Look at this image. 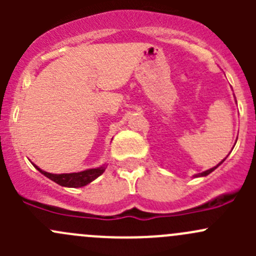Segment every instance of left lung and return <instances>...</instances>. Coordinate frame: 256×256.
Listing matches in <instances>:
<instances>
[{"label": "left lung", "instance_id": "1", "mask_svg": "<svg viewBox=\"0 0 256 256\" xmlns=\"http://www.w3.org/2000/svg\"><path fill=\"white\" fill-rule=\"evenodd\" d=\"M224 161H226V158H224L223 160V161H222V162H219V164H216V166H214V167H212V168H209V170H207V171H204V172H202V174H194V176H193V177H206V176H208V174H212V172H213L214 171V170H216V168H218V167L219 166H220V164H223V162Z\"/></svg>", "mask_w": 256, "mask_h": 256}]
</instances>
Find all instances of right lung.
I'll list each match as a JSON object with an SVG mask.
<instances>
[{
    "label": "right lung",
    "instance_id": "1",
    "mask_svg": "<svg viewBox=\"0 0 256 256\" xmlns=\"http://www.w3.org/2000/svg\"><path fill=\"white\" fill-rule=\"evenodd\" d=\"M38 171L40 172L42 174H44L46 177H48L49 180H52L53 182H56V184L63 186V187H69V188H79V187H84V186L89 184L90 182H92L94 180H96L98 177L102 176L104 174L105 168L106 166L102 164V166L96 167V168H89L85 170V171H80V172H73V174H49V172L43 171L40 170V167L33 164Z\"/></svg>",
    "mask_w": 256,
    "mask_h": 256
}]
</instances>
